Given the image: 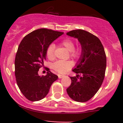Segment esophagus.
<instances>
[{"label": "esophagus", "mask_w": 123, "mask_h": 123, "mask_svg": "<svg viewBox=\"0 0 123 123\" xmlns=\"http://www.w3.org/2000/svg\"><path fill=\"white\" fill-rule=\"evenodd\" d=\"M58 78H59V79H61V78L64 77L65 76V75H61V74H58Z\"/></svg>", "instance_id": "obj_1"}]
</instances>
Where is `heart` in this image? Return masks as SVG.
I'll list each match as a JSON object with an SVG mask.
<instances>
[{
    "mask_svg": "<svg viewBox=\"0 0 123 123\" xmlns=\"http://www.w3.org/2000/svg\"><path fill=\"white\" fill-rule=\"evenodd\" d=\"M61 45L64 47L70 52L71 56L75 59H79L81 56V50L80 48H75L74 42L71 38H65L61 42ZM55 45L50 44L46 50V56L49 59H54L55 57ZM74 65V63L71 61L59 60L52 64V68L55 71L61 74H64L71 68Z\"/></svg>",
    "mask_w": 123,
    "mask_h": 123,
    "instance_id": "b5f03b06",
    "label": "heart"
}]
</instances>
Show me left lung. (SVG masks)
<instances>
[{
  "label": "left lung",
  "mask_w": 123,
  "mask_h": 123,
  "mask_svg": "<svg viewBox=\"0 0 123 123\" xmlns=\"http://www.w3.org/2000/svg\"><path fill=\"white\" fill-rule=\"evenodd\" d=\"M68 36L77 38L81 46V55L69 77L71 83L67 89L69 97L75 101L85 102L97 93L105 77L106 57L100 40L83 30H72Z\"/></svg>",
  "instance_id": "left-lung-1"
}]
</instances>
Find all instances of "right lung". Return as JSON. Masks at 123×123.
Segmentation results:
<instances>
[{"label":"right lung","mask_w":123,"mask_h":123,"mask_svg":"<svg viewBox=\"0 0 123 123\" xmlns=\"http://www.w3.org/2000/svg\"><path fill=\"white\" fill-rule=\"evenodd\" d=\"M62 32L40 28L31 32L21 42L15 59V75L19 90L31 101L44 98L58 77L50 71L44 76L38 71L46 60V50Z\"/></svg>","instance_id":"right-lung-1"}]
</instances>
